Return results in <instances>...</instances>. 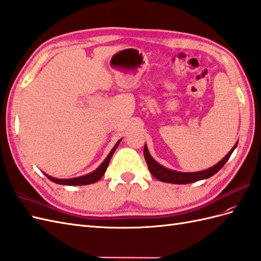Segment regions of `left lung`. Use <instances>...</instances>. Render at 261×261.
Returning a JSON list of instances; mask_svg holds the SVG:
<instances>
[{"label": "left lung", "instance_id": "obj_1", "mask_svg": "<svg viewBox=\"0 0 261 261\" xmlns=\"http://www.w3.org/2000/svg\"><path fill=\"white\" fill-rule=\"evenodd\" d=\"M237 144H238V141L218 163H216L210 169L199 171V172H178V171L165 168V166L158 163L151 156L150 152L148 150V146H146V143L144 145L143 153H144V159L146 161V164H148V168L151 172V174L156 179H159V181L171 183V184H189V183H194V182L200 181V179H206L213 176L214 174H216V173L225 165V163L228 161L231 153L236 149Z\"/></svg>", "mask_w": 261, "mask_h": 261}]
</instances>
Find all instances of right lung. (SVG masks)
Instances as JSON below:
<instances>
[{"instance_id":"right-lung-1","label":"right lung","mask_w":261,"mask_h":261,"mask_svg":"<svg viewBox=\"0 0 261 261\" xmlns=\"http://www.w3.org/2000/svg\"><path fill=\"white\" fill-rule=\"evenodd\" d=\"M121 140L122 139H120L119 141L115 144V146H113L109 154L107 155V158L103 160V162L100 164L95 171H92L91 173H89V174L78 176V177H73V178H56V177H53L48 174H46V173H44V174L46 175V177H47L48 179H50L51 182H54L56 184H62V185H88V184L96 183L103 176L105 172H106L107 168H108V165H109L110 159H111L113 153H115L116 149L118 148L119 143L121 142Z\"/></svg>"}]
</instances>
